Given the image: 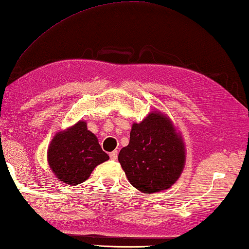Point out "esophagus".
I'll use <instances>...</instances> for the list:
<instances>
[{
    "label": "esophagus",
    "instance_id": "1",
    "mask_svg": "<svg viewBox=\"0 0 249 249\" xmlns=\"http://www.w3.org/2000/svg\"><path fill=\"white\" fill-rule=\"evenodd\" d=\"M117 156H119V153H117V150H114V151L110 152L111 160H116V159H117Z\"/></svg>",
    "mask_w": 249,
    "mask_h": 249
}]
</instances>
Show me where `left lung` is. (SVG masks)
<instances>
[{"mask_svg": "<svg viewBox=\"0 0 249 249\" xmlns=\"http://www.w3.org/2000/svg\"><path fill=\"white\" fill-rule=\"evenodd\" d=\"M119 162L138 191H165L178 180L184 168L182 137L168 117L152 112L139 124H133L129 143L120 151Z\"/></svg>", "mask_w": 249, "mask_h": 249, "instance_id": "1", "label": "left lung"}]
</instances>
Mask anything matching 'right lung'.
Listing matches in <instances>:
<instances>
[{
  "label": "right lung",
  "instance_id": "1",
  "mask_svg": "<svg viewBox=\"0 0 249 249\" xmlns=\"http://www.w3.org/2000/svg\"><path fill=\"white\" fill-rule=\"evenodd\" d=\"M107 160L109 156L84 121L56 134L48 149L50 168L57 178L70 185L85 182L93 169Z\"/></svg>",
  "mask_w": 249,
  "mask_h": 249
}]
</instances>
